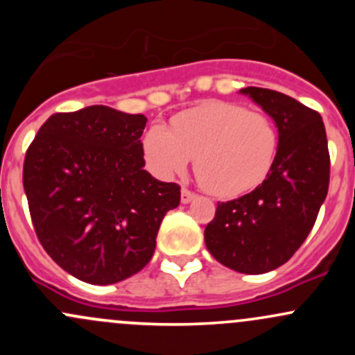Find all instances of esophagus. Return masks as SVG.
Masks as SVG:
<instances>
[{
  "label": "esophagus",
  "mask_w": 355,
  "mask_h": 355,
  "mask_svg": "<svg viewBox=\"0 0 355 355\" xmlns=\"http://www.w3.org/2000/svg\"><path fill=\"white\" fill-rule=\"evenodd\" d=\"M196 198V194L192 191H189V189H182V196H180V199H182V202L184 204H189L191 202L192 199Z\"/></svg>",
  "instance_id": "esophagus-1"
}]
</instances>
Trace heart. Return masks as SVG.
I'll use <instances>...</instances> for the list:
<instances>
[{"instance_id": "1", "label": "heart", "mask_w": 355, "mask_h": 355, "mask_svg": "<svg viewBox=\"0 0 355 355\" xmlns=\"http://www.w3.org/2000/svg\"><path fill=\"white\" fill-rule=\"evenodd\" d=\"M280 135L273 118L227 101H206L171 118L170 130L155 125L142 148L159 177L194 171L209 194L234 198L263 184L273 168Z\"/></svg>"}]
</instances>
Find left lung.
<instances>
[{"label": "left lung", "mask_w": 355, "mask_h": 355, "mask_svg": "<svg viewBox=\"0 0 355 355\" xmlns=\"http://www.w3.org/2000/svg\"><path fill=\"white\" fill-rule=\"evenodd\" d=\"M241 92L275 120L278 155L259 187L218 202L204 241L223 266L261 275L287 263L313 230L330 185V153L318 111L271 89L245 87Z\"/></svg>", "instance_id": "8db88e82"}]
</instances>
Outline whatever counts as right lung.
Instances as JSON below:
<instances>
[{
    "label": "right lung",
    "mask_w": 355,
    "mask_h": 355,
    "mask_svg": "<svg viewBox=\"0 0 355 355\" xmlns=\"http://www.w3.org/2000/svg\"><path fill=\"white\" fill-rule=\"evenodd\" d=\"M148 118L96 105L55 113L24 161V191L39 242L60 268L92 285L132 277L151 261L180 185L144 170Z\"/></svg>",
    "instance_id": "add662e5"
}]
</instances>
